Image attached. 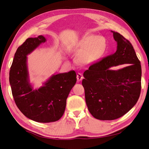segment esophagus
<instances>
[{
    "label": "esophagus",
    "mask_w": 149,
    "mask_h": 149,
    "mask_svg": "<svg viewBox=\"0 0 149 149\" xmlns=\"http://www.w3.org/2000/svg\"><path fill=\"white\" fill-rule=\"evenodd\" d=\"M83 79V76L82 75L81 73H78L77 74V80L78 81H81Z\"/></svg>",
    "instance_id": "obj_1"
}]
</instances>
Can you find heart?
<instances>
[{"mask_svg":"<svg viewBox=\"0 0 149 149\" xmlns=\"http://www.w3.org/2000/svg\"><path fill=\"white\" fill-rule=\"evenodd\" d=\"M81 51L79 61L83 65L95 63L104 55L107 49V42L104 37L97 35L84 36L78 42Z\"/></svg>","mask_w":149,"mask_h":149,"instance_id":"1","label":"heart"}]
</instances>
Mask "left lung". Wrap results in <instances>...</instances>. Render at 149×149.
Here are the masks:
<instances>
[{"mask_svg":"<svg viewBox=\"0 0 149 149\" xmlns=\"http://www.w3.org/2000/svg\"><path fill=\"white\" fill-rule=\"evenodd\" d=\"M112 32L118 43L116 52L90 66L82 81L89 112L102 120L125 114L137 103L141 91V62L132 44L120 33ZM123 64L131 65L118 70L109 69Z\"/></svg>","mask_w":149,"mask_h":149,"instance_id":"8db88e82","label":"left lung"}]
</instances>
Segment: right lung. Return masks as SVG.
Segmentation results:
<instances>
[{"label":"right lung","instance_id":"obj_1","mask_svg":"<svg viewBox=\"0 0 149 149\" xmlns=\"http://www.w3.org/2000/svg\"><path fill=\"white\" fill-rule=\"evenodd\" d=\"M46 42L42 35L29 38L17 48L9 73L12 95L19 110L29 119L48 123L63 115L66 99L76 82L75 71L53 74L43 86L33 89L29 83L26 55Z\"/></svg>","mask_w":149,"mask_h":149}]
</instances>
